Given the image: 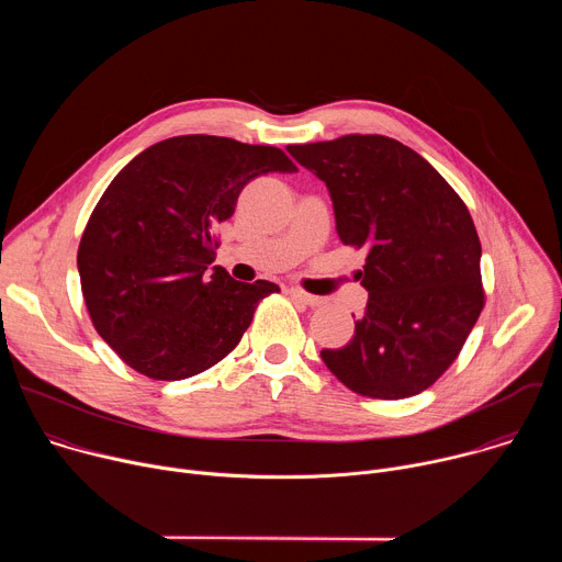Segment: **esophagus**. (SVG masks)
I'll use <instances>...</instances> for the list:
<instances>
[{
  "instance_id": "34e87169",
  "label": "esophagus",
  "mask_w": 562,
  "mask_h": 562,
  "mask_svg": "<svg viewBox=\"0 0 562 562\" xmlns=\"http://www.w3.org/2000/svg\"><path fill=\"white\" fill-rule=\"evenodd\" d=\"M289 295H291V297H295V300H302V302H304V304H308V306L323 304V300H319L317 295H311V293H306V291H302V289H297V286H291V289H289Z\"/></svg>"
}]
</instances>
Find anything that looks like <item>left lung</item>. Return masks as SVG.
I'll return each instance as SVG.
<instances>
[{
	"label": "left lung",
	"mask_w": 562,
	"mask_h": 562,
	"mask_svg": "<svg viewBox=\"0 0 562 562\" xmlns=\"http://www.w3.org/2000/svg\"><path fill=\"white\" fill-rule=\"evenodd\" d=\"M334 200L342 245L367 249L369 302L342 349H323L351 391L400 400L458 358L485 306L480 239L467 204L414 148L384 135L289 144Z\"/></svg>",
	"instance_id": "left-lung-1"
}]
</instances>
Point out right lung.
<instances>
[{
    "label": "right lung",
    "mask_w": 562,
    "mask_h": 562,
    "mask_svg": "<svg viewBox=\"0 0 562 562\" xmlns=\"http://www.w3.org/2000/svg\"><path fill=\"white\" fill-rule=\"evenodd\" d=\"M276 146L215 135L157 142L115 176L79 239L77 269L95 331L137 373L153 380L198 375L249 329L280 286L206 278L228 220L254 178L293 173Z\"/></svg>",
    "instance_id": "1"
}]
</instances>
